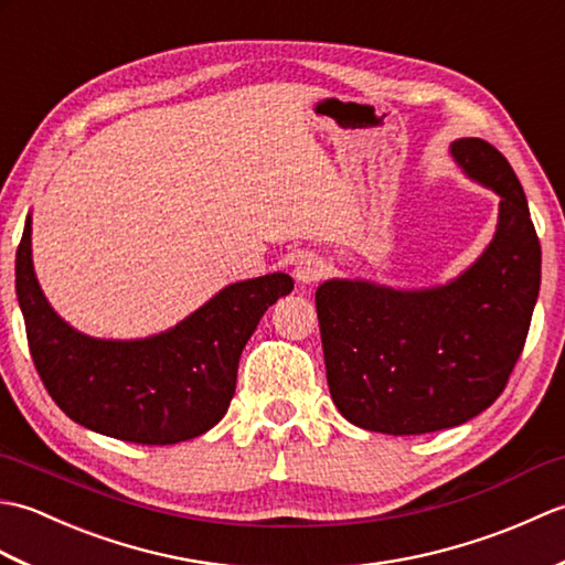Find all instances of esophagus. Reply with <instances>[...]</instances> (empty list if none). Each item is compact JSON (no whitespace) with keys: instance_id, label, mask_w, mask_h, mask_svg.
<instances>
[{"instance_id":"1","label":"esophagus","mask_w":565,"mask_h":565,"mask_svg":"<svg viewBox=\"0 0 565 565\" xmlns=\"http://www.w3.org/2000/svg\"><path fill=\"white\" fill-rule=\"evenodd\" d=\"M322 274H326V262L316 255L301 257L294 267V276L298 284H316L322 279Z\"/></svg>"}]
</instances>
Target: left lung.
Returning <instances> with one entry per match:
<instances>
[{"label": "left lung", "mask_w": 565, "mask_h": 565, "mask_svg": "<svg viewBox=\"0 0 565 565\" xmlns=\"http://www.w3.org/2000/svg\"><path fill=\"white\" fill-rule=\"evenodd\" d=\"M451 154L500 194L493 243L459 279L427 291L326 281L316 291L328 386L352 425L425 435L466 423L505 391L542 281V245L518 174L490 142Z\"/></svg>", "instance_id": "8db88e82"}]
</instances>
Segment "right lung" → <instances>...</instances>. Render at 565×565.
I'll return each mask as SVG.
<instances>
[{"label": "right lung", "mask_w": 565, "mask_h": 565, "mask_svg": "<svg viewBox=\"0 0 565 565\" xmlns=\"http://www.w3.org/2000/svg\"><path fill=\"white\" fill-rule=\"evenodd\" d=\"M289 274L227 286L177 328L148 340H94L47 306L31 264V218L17 249V296L45 391L82 427L134 444H177L221 423L233 401L237 362Z\"/></svg>", "instance_id": "obj_1"}]
</instances>
